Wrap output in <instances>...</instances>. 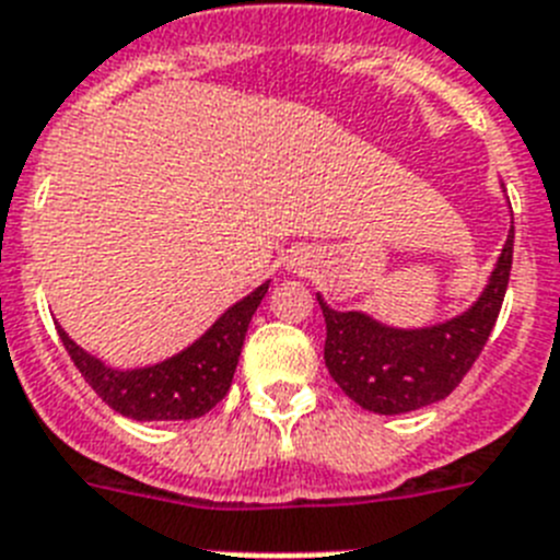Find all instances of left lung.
<instances>
[{"label": "left lung", "mask_w": 560, "mask_h": 560, "mask_svg": "<svg viewBox=\"0 0 560 560\" xmlns=\"http://www.w3.org/2000/svg\"><path fill=\"white\" fill-rule=\"evenodd\" d=\"M513 267V228L485 293L468 313L425 329L383 327L363 313H338L318 295L327 320V361L332 381L374 415H406L454 392L482 354L495 327Z\"/></svg>", "instance_id": "left-lung-1"}]
</instances>
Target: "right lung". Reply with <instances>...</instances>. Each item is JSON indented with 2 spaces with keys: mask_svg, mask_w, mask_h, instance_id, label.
Instances as JSON below:
<instances>
[{
  "mask_svg": "<svg viewBox=\"0 0 560 560\" xmlns=\"http://www.w3.org/2000/svg\"><path fill=\"white\" fill-rule=\"evenodd\" d=\"M267 287L270 284L256 287L240 304H233L197 343L168 361L145 369H129V372L109 369L72 343L61 327L58 335L92 392L118 415L140 422L197 420L228 395L245 343L247 324L265 299Z\"/></svg>",
  "mask_w": 560,
  "mask_h": 560,
  "instance_id": "add662e5",
  "label": "right lung"
}]
</instances>
